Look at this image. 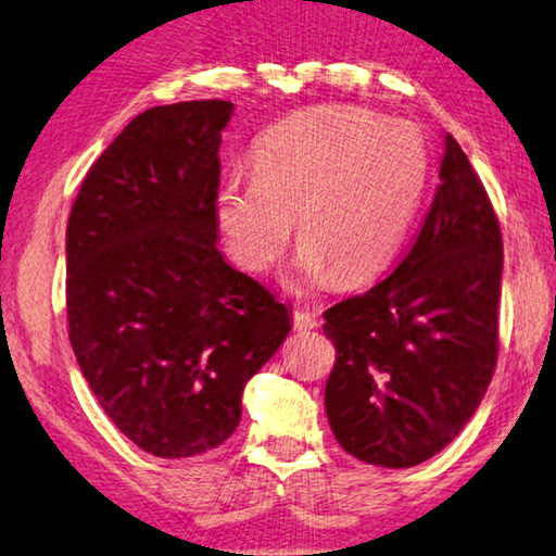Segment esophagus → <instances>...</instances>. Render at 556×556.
Here are the masks:
<instances>
[{"mask_svg": "<svg viewBox=\"0 0 556 556\" xmlns=\"http://www.w3.org/2000/svg\"><path fill=\"white\" fill-rule=\"evenodd\" d=\"M293 325H295L298 332H311V330H315L317 325H320V320H317V315L313 311L298 307V311H293Z\"/></svg>", "mask_w": 556, "mask_h": 556, "instance_id": "obj_1", "label": "esophagus"}]
</instances>
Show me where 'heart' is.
Returning a JSON list of instances; mask_svg holds the SVG:
<instances>
[{"mask_svg":"<svg viewBox=\"0 0 556 556\" xmlns=\"http://www.w3.org/2000/svg\"><path fill=\"white\" fill-rule=\"evenodd\" d=\"M431 154L412 123L362 108H317L280 123L253 150V177L229 175L214 216L231 258L261 273L293 229L303 286L359 283L394 256L429 185Z\"/></svg>","mask_w":556,"mask_h":556,"instance_id":"b5f03b06","label":"heart"}]
</instances>
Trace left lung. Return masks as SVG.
<instances>
[{
	"label": "left lung",
	"instance_id": "8db88e82",
	"mask_svg": "<svg viewBox=\"0 0 556 556\" xmlns=\"http://www.w3.org/2000/svg\"><path fill=\"white\" fill-rule=\"evenodd\" d=\"M441 185L389 278L325 313L338 359L325 387L354 458L412 468L443 451L483 402L497 362L503 236L483 181L445 135Z\"/></svg>",
	"mask_w": 556,
	"mask_h": 556
}]
</instances>
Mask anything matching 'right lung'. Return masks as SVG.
I'll list each match as a JSON object with an SVG mask.
<instances>
[{"mask_svg": "<svg viewBox=\"0 0 556 556\" xmlns=\"http://www.w3.org/2000/svg\"><path fill=\"white\" fill-rule=\"evenodd\" d=\"M229 100L140 113L80 185L66 229L68 340L98 404L157 458L222 445L290 311L224 261L214 216Z\"/></svg>", "mask_w": 556, "mask_h": 556, "instance_id": "obj_1", "label": "right lung"}]
</instances>
